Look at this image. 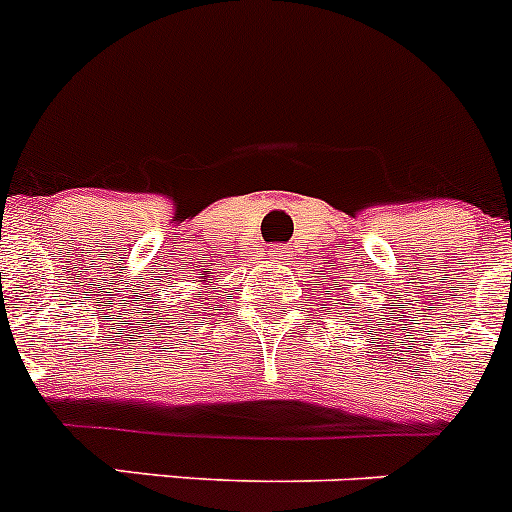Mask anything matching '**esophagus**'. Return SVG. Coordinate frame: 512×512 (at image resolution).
Listing matches in <instances>:
<instances>
[{
	"instance_id": "34e87169",
	"label": "esophagus",
	"mask_w": 512,
	"mask_h": 512,
	"mask_svg": "<svg viewBox=\"0 0 512 512\" xmlns=\"http://www.w3.org/2000/svg\"><path fill=\"white\" fill-rule=\"evenodd\" d=\"M285 257H288V250H285L283 245H272L270 250H267V260L272 262H283Z\"/></svg>"
}]
</instances>
